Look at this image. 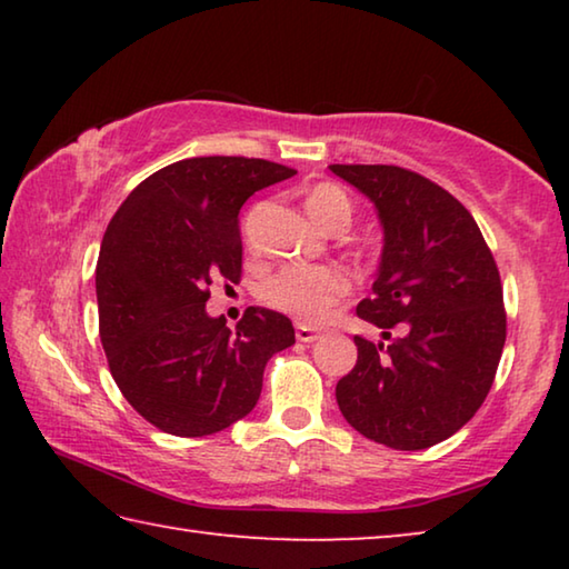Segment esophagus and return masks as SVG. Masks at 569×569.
Instances as JSON below:
<instances>
[{"instance_id":"obj_1","label":"esophagus","mask_w":569,"mask_h":569,"mask_svg":"<svg viewBox=\"0 0 569 569\" xmlns=\"http://www.w3.org/2000/svg\"><path fill=\"white\" fill-rule=\"evenodd\" d=\"M319 331L311 329V326H296V339L301 343H313L316 339H319Z\"/></svg>"}]
</instances>
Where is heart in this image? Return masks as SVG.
<instances>
[{
	"label": "heart",
	"mask_w": 569,
	"mask_h": 569,
	"mask_svg": "<svg viewBox=\"0 0 569 569\" xmlns=\"http://www.w3.org/2000/svg\"><path fill=\"white\" fill-rule=\"evenodd\" d=\"M306 208L329 233H343L353 223V200L339 182H316L306 192ZM349 293V281L329 266H288L261 288L263 301L296 321L319 323Z\"/></svg>",
	"instance_id": "obj_1"
}]
</instances>
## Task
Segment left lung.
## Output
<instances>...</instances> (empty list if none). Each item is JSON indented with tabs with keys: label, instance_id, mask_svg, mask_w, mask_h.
Masks as SVG:
<instances>
[{
	"label": "left lung",
	"instance_id": "obj_1",
	"mask_svg": "<svg viewBox=\"0 0 569 569\" xmlns=\"http://www.w3.org/2000/svg\"><path fill=\"white\" fill-rule=\"evenodd\" d=\"M331 170L379 210V276L356 316L387 339L353 336L359 359L336 383V401L366 439L401 451L435 447L475 417L502 359L507 313L495 256L469 210L419 172Z\"/></svg>",
	"mask_w": 569,
	"mask_h": 569
}]
</instances>
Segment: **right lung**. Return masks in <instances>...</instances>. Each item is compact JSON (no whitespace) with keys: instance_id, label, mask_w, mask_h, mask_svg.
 Here are the masks:
<instances>
[{"instance_id":"1","label":"right lung","mask_w":569,"mask_h":569,"mask_svg":"<svg viewBox=\"0 0 569 569\" xmlns=\"http://www.w3.org/2000/svg\"><path fill=\"white\" fill-rule=\"evenodd\" d=\"M291 176L261 158L178 160L142 180L104 230L102 349L122 397L166 435L208 437L243 419L268 359L296 343L283 313L250 306L230 331L206 311L210 286L240 281V208Z\"/></svg>"}]
</instances>
